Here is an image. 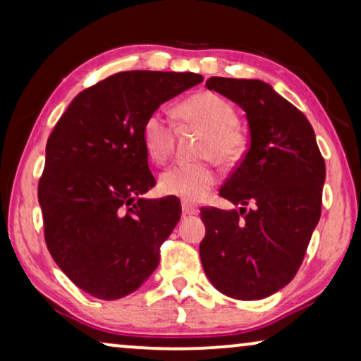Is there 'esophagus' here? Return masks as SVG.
<instances>
[{
  "instance_id": "obj_1",
  "label": "esophagus",
  "mask_w": 361,
  "mask_h": 361,
  "mask_svg": "<svg viewBox=\"0 0 361 361\" xmlns=\"http://www.w3.org/2000/svg\"><path fill=\"white\" fill-rule=\"evenodd\" d=\"M181 209H183V216H196L200 212V207L196 204H192L190 201H183L181 202Z\"/></svg>"
}]
</instances>
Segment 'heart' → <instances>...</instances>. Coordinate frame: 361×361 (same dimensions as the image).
I'll return each instance as SVG.
<instances>
[{
    "label": "heart",
    "instance_id": "heart-1",
    "mask_svg": "<svg viewBox=\"0 0 361 361\" xmlns=\"http://www.w3.org/2000/svg\"><path fill=\"white\" fill-rule=\"evenodd\" d=\"M181 113L188 121L206 129L197 147V157L233 165L245 154L247 134L238 128L235 109L221 96L197 93L181 104ZM140 135L150 160L165 164L173 149V126L166 111H152L142 124ZM216 181V169L209 160L175 164L161 173L160 190L185 201H197L212 190Z\"/></svg>",
    "mask_w": 361,
    "mask_h": 361
}]
</instances>
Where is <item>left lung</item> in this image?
<instances>
[{
    "label": "left lung",
    "instance_id": "8db88e82",
    "mask_svg": "<svg viewBox=\"0 0 361 361\" xmlns=\"http://www.w3.org/2000/svg\"><path fill=\"white\" fill-rule=\"evenodd\" d=\"M206 86L245 111L250 145L219 190L243 207H201V263L221 293L263 299L301 267L321 219L326 161L306 116L265 81L212 77Z\"/></svg>",
    "mask_w": 361,
    "mask_h": 361
}]
</instances>
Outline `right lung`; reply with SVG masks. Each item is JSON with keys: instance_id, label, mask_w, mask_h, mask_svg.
<instances>
[{"instance_id": "1", "label": "right lung", "mask_w": 361, "mask_h": 361, "mask_svg": "<svg viewBox=\"0 0 361 361\" xmlns=\"http://www.w3.org/2000/svg\"><path fill=\"white\" fill-rule=\"evenodd\" d=\"M201 81L190 72L111 75L75 96L49 135L37 186L44 238L60 270L91 296H128L159 267L181 206L175 196L140 197L155 186L140 129Z\"/></svg>"}]
</instances>
